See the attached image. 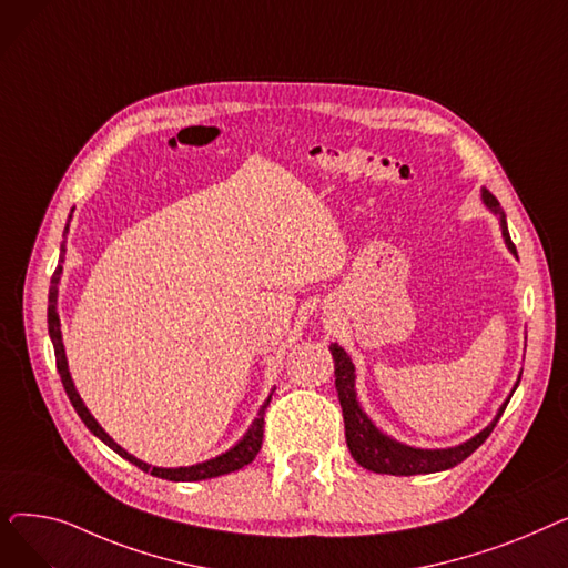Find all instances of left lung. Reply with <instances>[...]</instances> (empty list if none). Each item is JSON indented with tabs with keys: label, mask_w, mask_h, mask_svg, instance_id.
I'll list each match as a JSON object with an SVG mask.
<instances>
[{
	"label": "left lung",
	"mask_w": 568,
	"mask_h": 568,
	"mask_svg": "<svg viewBox=\"0 0 568 568\" xmlns=\"http://www.w3.org/2000/svg\"><path fill=\"white\" fill-rule=\"evenodd\" d=\"M484 202L499 216L504 242H506V246L511 248V253H516V246L511 242L509 230H506V216L501 212L497 197L484 189ZM329 349H332L334 362H336V389H338V400H341V407H343L345 437H347L349 454L362 467H366L371 471H377V474L412 476V474H433V471L456 467L458 463H463L467 456H471L488 439V435L493 433V428L499 422V416L504 414L506 405H509V400H511L509 398L499 407V414L495 416V422L488 428H484L479 435L471 437L469 442H465L460 446H454V449H412V446H405V444H400L392 437L382 435L373 426V422L368 419L366 412L359 407V403H356L352 359L347 356V352L336 343ZM518 384H520V379L516 382L514 392L518 389Z\"/></svg>",
	"instance_id": "obj_1"
}]
</instances>
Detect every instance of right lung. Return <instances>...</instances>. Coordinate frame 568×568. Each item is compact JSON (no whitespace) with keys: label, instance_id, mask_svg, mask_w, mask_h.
Instances as JSON below:
<instances>
[{"label":"right lung","instance_id":"1","mask_svg":"<svg viewBox=\"0 0 568 568\" xmlns=\"http://www.w3.org/2000/svg\"><path fill=\"white\" fill-rule=\"evenodd\" d=\"M69 232V225L67 230ZM64 246H62V260L64 262ZM59 274H62V264H59L54 268L52 274V281H50V294H48V332H50V338H52V347H54V359H57V371H59V377H62V384L67 389V396L71 400V405L75 407L78 416L84 422V426L92 430L99 439H103L112 452H116L122 458H126L129 463H133L135 467H140L142 471H149L159 476V479H168V481H202V479H214V476H221V474H230V471H236L242 469L244 465L253 463V458L257 456L260 446H262V437H264V409L268 405V400H272V396L266 398V403L262 405L257 419L253 422L251 430L244 435V439L239 442L236 446H232L230 452H225L223 456L219 458H212L206 463H200V465H193V467H176V469H163V467H152L146 465L138 458H133L129 452H124L122 446H119L116 442H112V437L97 424V419L92 414H89V409L84 407V403L80 400L75 386H73V379L69 375V366H67V354H64V343H62V332H59V315H57V283H59Z\"/></svg>","mask_w":568,"mask_h":568}]
</instances>
